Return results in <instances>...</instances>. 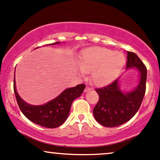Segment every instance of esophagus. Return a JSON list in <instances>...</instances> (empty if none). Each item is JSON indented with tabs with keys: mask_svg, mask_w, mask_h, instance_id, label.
<instances>
[{
	"mask_svg": "<svg viewBox=\"0 0 160 160\" xmlns=\"http://www.w3.org/2000/svg\"><path fill=\"white\" fill-rule=\"evenodd\" d=\"M90 90H92V88H90L89 87H88V86H86V88H85V90H84V92L85 93H86V92H89Z\"/></svg>",
	"mask_w": 160,
	"mask_h": 160,
	"instance_id": "34e87169",
	"label": "esophagus"
}]
</instances>
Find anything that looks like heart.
Returning a JSON list of instances; mask_svg holds the SVG:
<instances>
[{"label": "heart", "mask_w": 160, "mask_h": 160, "mask_svg": "<svg viewBox=\"0 0 160 160\" xmlns=\"http://www.w3.org/2000/svg\"><path fill=\"white\" fill-rule=\"evenodd\" d=\"M125 64L126 58L122 52L93 46L82 51L78 74L82 77L91 72V80L94 84L104 86L120 76Z\"/></svg>", "instance_id": "1"}]
</instances>
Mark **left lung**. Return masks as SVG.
Masks as SVG:
<instances>
[{
	"mask_svg": "<svg viewBox=\"0 0 160 160\" xmlns=\"http://www.w3.org/2000/svg\"><path fill=\"white\" fill-rule=\"evenodd\" d=\"M127 54L126 69L137 70L138 83L131 91H122L120 80L117 79L109 86L96 89L100 98L93 109V114L103 126H119L130 120L139 110L145 96L147 68L136 54L130 52Z\"/></svg>",
	"mask_w": 160,
	"mask_h": 160,
	"instance_id": "1",
	"label": "left lung"
}]
</instances>
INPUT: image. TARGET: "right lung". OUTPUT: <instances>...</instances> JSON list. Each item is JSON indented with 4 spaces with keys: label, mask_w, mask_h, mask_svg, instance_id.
Masks as SVG:
<instances>
[{
    "label": "right lung",
    "mask_w": 160,
    "mask_h": 160,
    "mask_svg": "<svg viewBox=\"0 0 160 160\" xmlns=\"http://www.w3.org/2000/svg\"><path fill=\"white\" fill-rule=\"evenodd\" d=\"M60 43V42H56L49 45ZM85 87L84 84H80L66 88L53 100L45 104L35 106L25 102L18 94L16 88L15 75H14V92L22 113L31 122L48 128L59 127L65 122L69 114L72 102L82 94Z\"/></svg>",
    "instance_id": "add662e5"
}]
</instances>
